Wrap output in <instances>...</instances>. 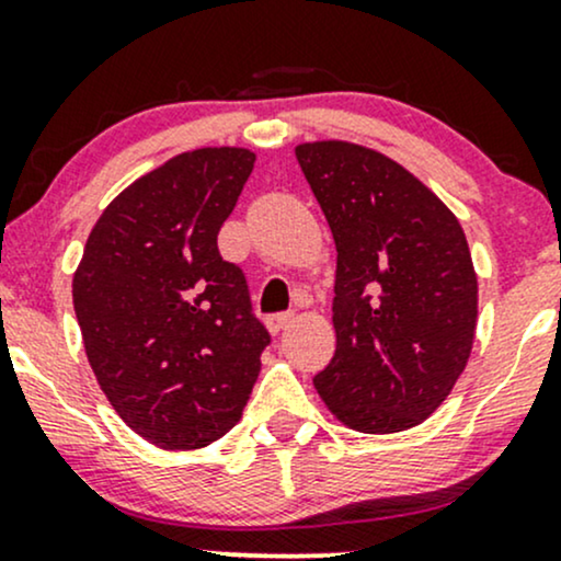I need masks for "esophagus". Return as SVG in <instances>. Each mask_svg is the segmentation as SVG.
I'll use <instances>...</instances> for the list:
<instances>
[{"mask_svg": "<svg viewBox=\"0 0 561 561\" xmlns=\"http://www.w3.org/2000/svg\"><path fill=\"white\" fill-rule=\"evenodd\" d=\"M293 319H295V313H293V311H279V313H272V317L266 319V327L276 334V332L287 330L289 321H293Z\"/></svg>", "mask_w": 561, "mask_h": 561, "instance_id": "esophagus-1", "label": "esophagus"}]
</instances>
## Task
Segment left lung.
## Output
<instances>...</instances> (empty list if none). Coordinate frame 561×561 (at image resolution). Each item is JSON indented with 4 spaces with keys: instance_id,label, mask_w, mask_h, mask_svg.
Returning <instances> with one entry per match:
<instances>
[{
    "instance_id": "left-lung-1",
    "label": "left lung",
    "mask_w": 561,
    "mask_h": 561,
    "mask_svg": "<svg viewBox=\"0 0 561 561\" xmlns=\"http://www.w3.org/2000/svg\"><path fill=\"white\" fill-rule=\"evenodd\" d=\"M295 156L337 248V347L313 385L347 427L401 433L446 401L472 351L467 237L420 179L375 150L313 141Z\"/></svg>"
}]
</instances>
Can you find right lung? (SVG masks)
I'll use <instances>...</instances> for the list:
<instances>
[{
	"label": "right lung",
	"instance_id": "1",
	"mask_svg": "<svg viewBox=\"0 0 561 561\" xmlns=\"http://www.w3.org/2000/svg\"><path fill=\"white\" fill-rule=\"evenodd\" d=\"M253 163L242 147H203L137 179L94 224L73 276L96 382L160 448L234 427L272 343L244 272L218 253Z\"/></svg>",
	"mask_w": 561,
	"mask_h": 561
}]
</instances>
